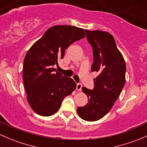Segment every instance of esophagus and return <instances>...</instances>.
I'll list each match as a JSON object with an SVG mask.
<instances>
[{
  "mask_svg": "<svg viewBox=\"0 0 147 147\" xmlns=\"http://www.w3.org/2000/svg\"><path fill=\"white\" fill-rule=\"evenodd\" d=\"M82 85L81 83H78V84H77V87H76L77 90H78V91H81V90H82Z\"/></svg>",
  "mask_w": 147,
  "mask_h": 147,
  "instance_id": "obj_1",
  "label": "esophagus"
}]
</instances>
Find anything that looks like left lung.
Listing matches in <instances>:
<instances>
[{
  "label": "left lung",
  "mask_w": 147,
  "mask_h": 147,
  "mask_svg": "<svg viewBox=\"0 0 147 147\" xmlns=\"http://www.w3.org/2000/svg\"><path fill=\"white\" fill-rule=\"evenodd\" d=\"M93 50L91 70L98 75L94 79L93 90L82 87L88 103L77 109L78 115L89 121H97L109 112L125 84L126 64L113 36L102 30H85Z\"/></svg>",
  "instance_id": "obj_1"
}]
</instances>
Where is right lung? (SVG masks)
I'll list each match as a JSON object with an SVG mask.
<instances>
[{"instance_id":"right-lung-1","label":"right lung","mask_w":147,"mask_h":147,"mask_svg":"<svg viewBox=\"0 0 147 147\" xmlns=\"http://www.w3.org/2000/svg\"><path fill=\"white\" fill-rule=\"evenodd\" d=\"M85 38L82 28L71 26L50 28L28 51L23 68L27 100L38 115L48 117L58 111L63 99L72 94L76 83L53 67L75 41Z\"/></svg>"}]
</instances>
